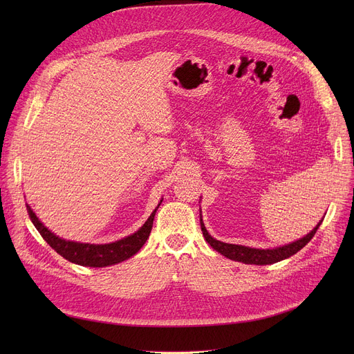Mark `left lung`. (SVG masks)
<instances>
[{
    "instance_id": "1",
    "label": "left lung",
    "mask_w": 354,
    "mask_h": 354,
    "mask_svg": "<svg viewBox=\"0 0 354 354\" xmlns=\"http://www.w3.org/2000/svg\"><path fill=\"white\" fill-rule=\"evenodd\" d=\"M322 221H324V218L304 238H301L292 243H288V245H284L280 248H274V249H255V248H248V246H242V245H234V243H225V242L217 241L207 232L203 221H201V217H200V227H201V231H203L206 241L212 245V248L216 249L218 254L224 255L225 258H228L231 261L242 262L246 265H272V263H276V262H280L283 259L292 257L299 249L304 248L313 239V236L315 235V232L319 228V225L322 224Z\"/></svg>"
}]
</instances>
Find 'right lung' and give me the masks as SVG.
<instances>
[{
  "label": "right lung",
  "instance_id": "1",
  "mask_svg": "<svg viewBox=\"0 0 354 354\" xmlns=\"http://www.w3.org/2000/svg\"><path fill=\"white\" fill-rule=\"evenodd\" d=\"M162 203V200H161ZM160 203V205H161ZM158 205V207H160ZM157 207V209H158ZM157 209L153 212L145 221V224L133 235L126 236L123 239H119L112 243H105V245H93V243H80V242H73V241H66L59 236H56L53 232H50L36 217L30 206L26 205L28 214L36 227V230L40 232L43 239L52 246L59 255H62L64 259L68 262H73L75 265L81 266H89V268H105L111 265L120 263L133 255H136L137 252L141 249V246L145 243L147 238L149 236L151 230H153V221Z\"/></svg>",
  "mask_w": 354,
  "mask_h": 354
}]
</instances>
